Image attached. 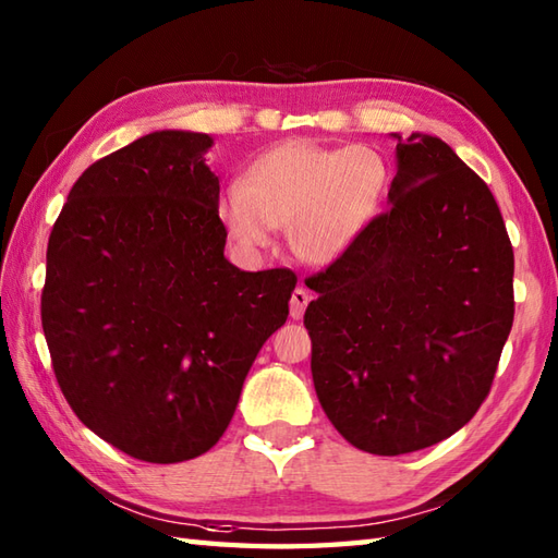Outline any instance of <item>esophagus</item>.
<instances>
[{
	"label": "esophagus",
	"mask_w": 558,
	"mask_h": 558,
	"mask_svg": "<svg viewBox=\"0 0 558 558\" xmlns=\"http://www.w3.org/2000/svg\"><path fill=\"white\" fill-rule=\"evenodd\" d=\"M310 300H312V294L306 292L304 288H298L292 292V300H290V316L294 318V322H300V318L304 316V310H306V304H310Z\"/></svg>",
	"instance_id": "34e87169"
}]
</instances>
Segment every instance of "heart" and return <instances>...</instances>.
I'll return each mask as SVG.
<instances>
[{
  "label": "heart",
  "instance_id": "b5f03b06",
  "mask_svg": "<svg viewBox=\"0 0 558 558\" xmlns=\"http://www.w3.org/2000/svg\"><path fill=\"white\" fill-rule=\"evenodd\" d=\"M390 182V162L374 146L330 148L294 138L260 153L242 184L222 186L216 210L244 252H260L276 228H288L302 264L330 266L381 216Z\"/></svg>",
  "mask_w": 558,
  "mask_h": 558
}]
</instances>
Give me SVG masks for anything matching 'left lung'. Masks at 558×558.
Masks as SVG:
<instances>
[{
	"instance_id": "obj_1",
	"label": "left lung",
	"mask_w": 558,
	"mask_h": 558,
	"mask_svg": "<svg viewBox=\"0 0 558 558\" xmlns=\"http://www.w3.org/2000/svg\"><path fill=\"white\" fill-rule=\"evenodd\" d=\"M393 138L390 208L312 278L304 314L318 402L374 456L475 417L513 326V246L489 186L441 138Z\"/></svg>"
}]
</instances>
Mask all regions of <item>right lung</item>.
Here are the masks:
<instances>
[{"label": "right lung", "mask_w": 558, "mask_h": 558, "mask_svg": "<svg viewBox=\"0 0 558 558\" xmlns=\"http://www.w3.org/2000/svg\"><path fill=\"white\" fill-rule=\"evenodd\" d=\"M210 146L162 129L93 162L47 242L40 314L59 388L90 432L160 465L218 444L298 286L225 258Z\"/></svg>", "instance_id": "obj_1"}]
</instances>
